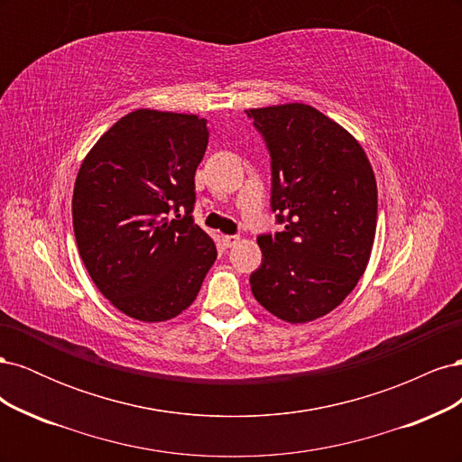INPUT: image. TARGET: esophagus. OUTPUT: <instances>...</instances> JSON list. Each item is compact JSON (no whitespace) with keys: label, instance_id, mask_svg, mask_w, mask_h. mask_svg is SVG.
Here are the masks:
<instances>
[{"label":"esophagus","instance_id":"obj_1","mask_svg":"<svg viewBox=\"0 0 462 462\" xmlns=\"http://www.w3.org/2000/svg\"><path fill=\"white\" fill-rule=\"evenodd\" d=\"M221 243H223V246H227V248H231V246H236L241 243V239L236 235H223L221 236Z\"/></svg>","mask_w":462,"mask_h":462}]
</instances>
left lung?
<instances>
[{
  "mask_svg": "<svg viewBox=\"0 0 462 462\" xmlns=\"http://www.w3.org/2000/svg\"><path fill=\"white\" fill-rule=\"evenodd\" d=\"M272 156V209L285 229L260 235L254 299L306 324L329 314L365 273L375 236L377 185L365 148L316 107L246 109Z\"/></svg>",
  "mask_w": 462,
  "mask_h": 462,
  "instance_id": "1",
  "label": "left lung"
}]
</instances>
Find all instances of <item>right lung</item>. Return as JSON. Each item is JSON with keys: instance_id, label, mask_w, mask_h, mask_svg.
Here are the masks:
<instances>
[{"instance_id": "obj_1", "label": "right lung", "mask_w": 462, "mask_h": 462, "mask_svg": "<svg viewBox=\"0 0 462 462\" xmlns=\"http://www.w3.org/2000/svg\"><path fill=\"white\" fill-rule=\"evenodd\" d=\"M206 146V119L134 109L80 163L73 190L79 254L125 316L148 324L179 316L217 258L214 239L190 216Z\"/></svg>"}]
</instances>
